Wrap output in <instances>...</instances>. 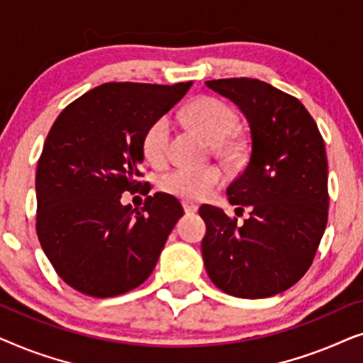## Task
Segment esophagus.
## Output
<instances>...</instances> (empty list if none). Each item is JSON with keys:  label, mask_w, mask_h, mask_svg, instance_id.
<instances>
[{"label": "esophagus", "mask_w": 363, "mask_h": 363, "mask_svg": "<svg viewBox=\"0 0 363 363\" xmlns=\"http://www.w3.org/2000/svg\"><path fill=\"white\" fill-rule=\"evenodd\" d=\"M182 205H183V210H185L186 215H193V213L198 211V205H196V203H193V201L185 200L182 203Z\"/></svg>", "instance_id": "obj_1"}]
</instances>
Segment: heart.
Wrapping results in <instances>:
<instances>
[{
	"instance_id": "obj_1",
	"label": "heart",
	"mask_w": 363,
	"mask_h": 363,
	"mask_svg": "<svg viewBox=\"0 0 363 363\" xmlns=\"http://www.w3.org/2000/svg\"><path fill=\"white\" fill-rule=\"evenodd\" d=\"M182 116L188 125L200 132L210 142L216 143V147L225 155H235L238 152L240 148L238 143L228 138L238 123L236 113L228 104L213 97H198L183 108ZM168 138H170V123L165 117L157 118L155 122L150 123L142 140L143 155L148 162H163ZM221 180L223 173L216 167H178L162 177L160 186L165 193L178 198L203 200L220 185Z\"/></svg>"
}]
</instances>
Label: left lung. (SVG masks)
<instances>
[{
  "label": "left lung",
  "mask_w": 363,
  "mask_h": 363,
  "mask_svg": "<svg viewBox=\"0 0 363 363\" xmlns=\"http://www.w3.org/2000/svg\"><path fill=\"white\" fill-rule=\"evenodd\" d=\"M206 87L236 104L250 125V162L226 195L251 213L238 225L221 208H200L203 262L226 294L264 299L306 274L325 231V145L307 108L271 84L233 77Z\"/></svg>",
  "instance_id": "8db88e82"
}]
</instances>
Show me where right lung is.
<instances>
[{
	"instance_id": "add662e5",
	"label": "right lung",
	"mask_w": 363,
	"mask_h": 363,
	"mask_svg": "<svg viewBox=\"0 0 363 363\" xmlns=\"http://www.w3.org/2000/svg\"><path fill=\"white\" fill-rule=\"evenodd\" d=\"M190 87L102 84L69 104L49 130L36 170V231L61 279L82 294L112 297L140 286L183 216L167 193L147 196L142 210L121 198L142 186L145 130Z\"/></svg>"
}]
</instances>
